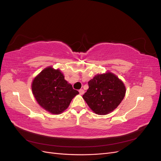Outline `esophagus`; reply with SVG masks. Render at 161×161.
<instances>
[{
    "instance_id": "esophagus-1",
    "label": "esophagus",
    "mask_w": 161,
    "mask_h": 161,
    "mask_svg": "<svg viewBox=\"0 0 161 161\" xmlns=\"http://www.w3.org/2000/svg\"><path fill=\"white\" fill-rule=\"evenodd\" d=\"M79 91L80 95H83L84 92H85V91L83 89H80Z\"/></svg>"
}]
</instances>
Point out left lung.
<instances>
[{
  "label": "left lung",
  "mask_w": 161,
  "mask_h": 161,
  "mask_svg": "<svg viewBox=\"0 0 161 161\" xmlns=\"http://www.w3.org/2000/svg\"><path fill=\"white\" fill-rule=\"evenodd\" d=\"M89 89L82 96L91 109L98 115H106L118 108L124 98L123 82L111 72L97 75L88 82Z\"/></svg>",
  "instance_id": "8db88e82"
}]
</instances>
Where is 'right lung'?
<instances>
[{
  "label": "right lung",
  "instance_id": "add662e5",
  "mask_svg": "<svg viewBox=\"0 0 161 161\" xmlns=\"http://www.w3.org/2000/svg\"><path fill=\"white\" fill-rule=\"evenodd\" d=\"M31 89L39 105L53 114H60L66 109L79 93L64 79L60 70L51 66L43 69L33 79Z\"/></svg>",
  "mask_w": 161,
  "mask_h": 161
}]
</instances>
